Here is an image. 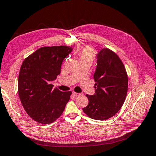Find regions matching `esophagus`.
I'll return each instance as SVG.
<instances>
[{"instance_id":"34e87169","label":"esophagus","mask_w":156,"mask_h":156,"mask_svg":"<svg viewBox=\"0 0 156 156\" xmlns=\"http://www.w3.org/2000/svg\"><path fill=\"white\" fill-rule=\"evenodd\" d=\"M81 94H79V93H76V92H73V95L75 96H81Z\"/></svg>"}]
</instances>
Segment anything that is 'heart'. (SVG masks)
Returning <instances> with one entry per match:
<instances>
[{
    "label": "heart",
    "mask_w": 156,
    "mask_h": 156,
    "mask_svg": "<svg viewBox=\"0 0 156 156\" xmlns=\"http://www.w3.org/2000/svg\"><path fill=\"white\" fill-rule=\"evenodd\" d=\"M78 55L81 60V62H89L91 63L95 58L94 50L90 46H85L81 50H79Z\"/></svg>",
    "instance_id": "obj_1"
}]
</instances>
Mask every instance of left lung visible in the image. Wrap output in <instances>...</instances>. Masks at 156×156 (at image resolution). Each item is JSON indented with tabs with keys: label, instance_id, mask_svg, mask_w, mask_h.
Returning a JSON list of instances; mask_svg holds the SVG:
<instances>
[{
	"label": "left lung",
	"instance_id": "obj_1",
	"mask_svg": "<svg viewBox=\"0 0 156 156\" xmlns=\"http://www.w3.org/2000/svg\"><path fill=\"white\" fill-rule=\"evenodd\" d=\"M94 75L96 94L86 95L89 104L83 108L91 119L107 120L121 108L128 91V75L122 60L112 50L104 48L98 54Z\"/></svg>",
	"mask_w": 156,
	"mask_h": 156
}]
</instances>
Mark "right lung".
Instances as JSON below:
<instances>
[{
    "label": "right lung",
    "instance_id": "add662e5",
    "mask_svg": "<svg viewBox=\"0 0 156 156\" xmlns=\"http://www.w3.org/2000/svg\"><path fill=\"white\" fill-rule=\"evenodd\" d=\"M73 48L44 46L25 58L18 77V93L25 112L41 124L52 123L61 116L72 94L54 88L52 81L60 73L63 60Z\"/></svg>",
    "mask_w": 156,
    "mask_h": 156
}]
</instances>
